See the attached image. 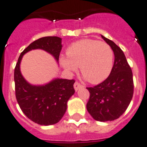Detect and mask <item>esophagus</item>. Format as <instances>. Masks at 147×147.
I'll use <instances>...</instances> for the list:
<instances>
[{
	"label": "esophagus",
	"instance_id": "1",
	"mask_svg": "<svg viewBox=\"0 0 147 147\" xmlns=\"http://www.w3.org/2000/svg\"><path fill=\"white\" fill-rule=\"evenodd\" d=\"M81 88H83V85H82V84H81L79 82H75V84H74V88H75V90H76V91Z\"/></svg>",
	"mask_w": 147,
	"mask_h": 147
}]
</instances>
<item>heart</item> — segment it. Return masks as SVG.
Returning <instances> with one entry per match:
<instances>
[{
    "label": "heart",
    "instance_id": "obj_1",
    "mask_svg": "<svg viewBox=\"0 0 147 147\" xmlns=\"http://www.w3.org/2000/svg\"><path fill=\"white\" fill-rule=\"evenodd\" d=\"M67 58L62 57L63 66L69 72L80 67L81 73L88 82L98 84L111 73L114 63V51L108 44L94 39H84L67 48Z\"/></svg>",
    "mask_w": 147,
    "mask_h": 147
}]
</instances>
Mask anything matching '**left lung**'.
Returning a JSON list of instances; mask_svg holds the SVG:
<instances>
[{
    "mask_svg": "<svg viewBox=\"0 0 147 147\" xmlns=\"http://www.w3.org/2000/svg\"><path fill=\"white\" fill-rule=\"evenodd\" d=\"M101 36L114 51L115 61L107 79L87 88L90 92L87 109L96 121H113L125 113L131 101L133 73L121 49L113 40Z\"/></svg>",
    "mask_w": 147,
    "mask_h": 147,
    "instance_id": "obj_1",
    "label": "left lung"
}]
</instances>
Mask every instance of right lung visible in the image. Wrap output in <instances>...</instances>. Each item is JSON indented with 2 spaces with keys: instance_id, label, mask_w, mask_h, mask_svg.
Returning a JSON list of instances; mask_svg holds the SVG:
<instances>
[{
  "instance_id": "add662e5",
  "label": "right lung",
  "mask_w": 147,
  "mask_h": 147,
  "mask_svg": "<svg viewBox=\"0 0 147 147\" xmlns=\"http://www.w3.org/2000/svg\"><path fill=\"white\" fill-rule=\"evenodd\" d=\"M34 49H42L52 54L57 61L62 50L61 38L56 36L40 38L28 45L21 54L14 69L15 94L22 113L40 125L57 123L67 109V101L75 93V80L55 79L44 86L28 84L20 72L22 56Z\"/></svg>"
}]
</instances>
